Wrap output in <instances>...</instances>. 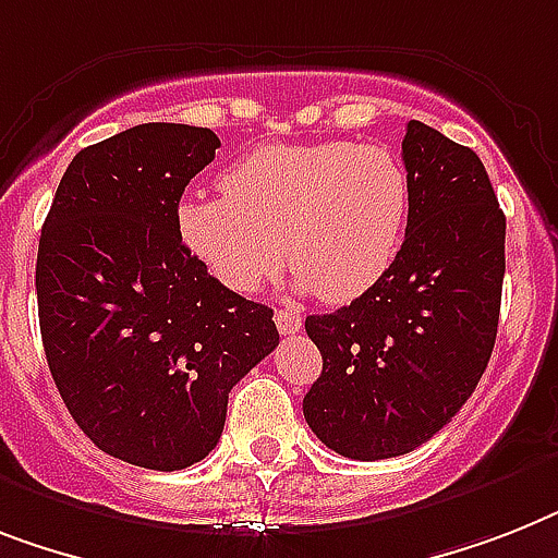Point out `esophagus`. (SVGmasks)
Segmentation results:
<instances>
[{
  "instance_id": "34e87169",
  "label": "esophagus",
  "mask_w": 558,
  "mask_h": 558,
  "mask_svg": "<svg viewBox=\"0 0 558 558\" xmlns=\"http://www.w3.org/2000/svg\"><path fill=\"white\" fill-rule=\"evenodd\" d=\"M274 322H276V328H279V333H284V336L296 333V330L302 328V316H299L296 311H288V307L276 311Z\"/></svg>"
}]
</instances>
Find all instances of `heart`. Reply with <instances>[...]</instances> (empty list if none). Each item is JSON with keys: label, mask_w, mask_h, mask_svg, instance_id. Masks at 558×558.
I'll return each mask as SVG.
<instances>
[{"label": "heart", "mask_w": 558, "mask_h": 558, "mask_svg": "<svg viewBox=\"0 0 558 558\" xmlns=\"http://www.w3.org/2000/svg\"><path fill=\"white\" fill-rule=\"evenodd\" d=\"M411 182L390 150L353 142L274 145L225 170L222 196L177 210L187 251L236 293H253L284 259L325 302H353L402 245Z\"/></svg>", "instance_id": "1"}]
</instances>
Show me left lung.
<instances>
[{
    "instance_id": "obj_1",
    "label": "left lung",
    "mask_w": 558,
    "mask_h": 558,
    "mask_svg": "<svg viewBox=\"0 0 558 558\" xmlns=\"http://www.w3.org/2000/svg\"><path fill=\"white\" fill-rule=\"evenodd\" d=\"M402 159L404 242L367 293L305 330L322 376L302 411L330 450L359 462L402 456L448 425L494 353L505 279V214L471 147L416 119Z\"/></svg>"
}]
</instances>
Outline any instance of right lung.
Segmentation results:
<instances>
[{
  "label": "right lung",
  "mask_w": 558,
  "mask_h": 558,
  "mask_svg": "<svg viewBox=\"0 0 558 558\" xmlns=\"http://www.w3.org/2000/svg\"><path fill=\"white\" fill-rule=\"evenodd\" d=\"M210 128L136 124L73 156L41 225L39 328L64 408L105 453L182 471L222 436L228 393L279 344L274 311L216 282L177 228Z\"/></svg>",
  "instance_id": "add662e5"
}]
</instances>
